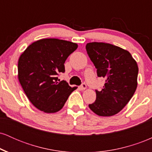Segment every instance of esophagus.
Masks as SVG:
<instances>
[{"instance_id":"obj_1","label":"esophagus","mask_w":152,"mask_h":152,"mask_svg":"<svg viewBox=\"0 0 152 152\" xmlns=\"http://www.w3.org/2000/svg\"><path fill=\"white\" fill-rule=\"evenodd\" d=\"M86 88V85L85 83H83L81 84V86H80V89L81 90H85Z\"/></svg>"}]
</instances>
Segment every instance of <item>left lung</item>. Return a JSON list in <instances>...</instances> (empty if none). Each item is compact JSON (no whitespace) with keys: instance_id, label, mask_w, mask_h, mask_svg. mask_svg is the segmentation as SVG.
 <instances>
[{"instance_id":"left-lung-1","label":"left lung","mask_w":152,"mask_h":152,"mask_svg":"<svg viewBox=\"0 0 152 152\" xmlns=\"http://www.w3.org/2000/svg\"><path fill=\"white\" fill-rule=\"evenodd\" d=\"M86 51L97 69V76L106 79L90 109L101 116L118 114L128 104L137 87V61L128 50L102 42L88 43Z\"/></svg>"}]
</instances>
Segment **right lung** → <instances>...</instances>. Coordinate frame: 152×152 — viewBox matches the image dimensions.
<instances>
[{
  "instance_id": "right-lung-1",
  "label": "right lung",
  "mask_w": 152,
  "mask_h": 152,
  "mask_svg": "<svg viewBox=\"0 0 152 152\" xmlns=\"http://www.w3.org/2000/svg\"><path fill=\"white\" fill-rule=\"evenodd\" d=\"M78 45L58 38L36 41L23 52L18 60V76L28 99L38 109L56 113L64 106L77 87L66 81L58 82L57 75L65 71L64 63Z\"/></svg>"
}]
</instances>
